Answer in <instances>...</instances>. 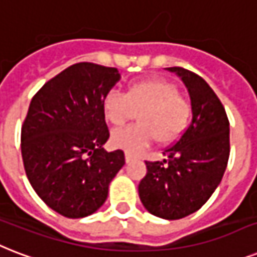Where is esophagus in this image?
<instances>
[{
	"instance_id": "34e87169",
	"label": "esophagus",
	"mask_w": 257,
	"mask_h": 257,
	"mask_svg": "<svg viewBox=\"0 0 257 257\" xmlns=\"http://www.w3.org/2000/svg\"><path fill=\"white\" fill-rule=\"evenodd\" d=\"M133 154H130V153H126V162H130V161H133Z\"/></svg>"
}]
</instances>
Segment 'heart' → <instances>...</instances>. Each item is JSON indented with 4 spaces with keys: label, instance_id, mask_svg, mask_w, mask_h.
I'll return each mask as SVG.
<instances>
[{
    "label": "heart",
    "instance_id": "obj_1",
    "mask_svg": "<svg viewBox=\"0 0 257 257\" xmlns=\"http://www.w3.org/2000/svg\"><path fill=\"white\" fill-rule=\"evenodd\" d=\"M104 116L119 128L138 114L139 123L115 131L112 145L127 153H139L154 139L172 145L184 134L192 115V101L173 81L151 77L127 85L124 93L110 91L103 100Z\"/></svg>",
    "mask_w": 257,
    "mask_h": 257
}]
</instances>
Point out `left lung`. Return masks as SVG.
<instances>
[{
	"label": "left lung",
	"mask_w": 257,
	"mask_h": 257,
	"mask_svg": "<svg viewBox=\"0 0 257 257\" xmlns=\"http://www.w3.org/2000/svg\"><path fill=\"white\" fill-rule=\"evenodd\" d=\"M168 69L188 87L193 118L178 141L164 150L166 160L146 161L138 192L151 214L178 220L200 209L221 182L229 160V120L202 77L181 67Z\"/></svg>",
	"instance_id": "8db88e82"
}]
</instances>
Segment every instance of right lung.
<instances>
[{
  "label": "right lung",
  "mask_w": 257,
  "mask_h": 257,
  "mask_svg": "<svg viewBox=\"0 0 257 257\" xmlns=\"http://www.w3.org/2000/svg\"><path fill=\"white\" fill-rule=\"evenodd\" d=\"M120 79L118 69L77 63L32 97L21 127V156L32 188L61 216L96 212L124 165L123 150L106 151L110 138L103 100Z\"/></svg>",
  "instance_id": "obj_1"
}]
</instances>
